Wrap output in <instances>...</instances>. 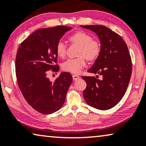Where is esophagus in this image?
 Wrapping results in <instances>:
<instances>
[{"label":"esophagus","mask_w":146,"mask_h":146,"mask_svg":"<svg viewBox=\"0 0 146 146\" xmlns=\"http://www.w3.org/2000/svg\"><path fill=\"white\" fill-rule=\"evenodd\" d=\"M73 79L74 81H76V80H78L79 79V77L77 75H73Z\"/></svg>","instance_id":"1"}]
</instances>
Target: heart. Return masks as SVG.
<instances>
[{
    "instance_id": "heart-1",
    "label": "heart",
    "mask_w": 146,
    "mask_h": 146,
    "mask_svg": "<svg viewBox=\"0 0 146 146\" xmlns=\"http://www.w3.org/2000/svg\"><path fill=\"white\" fill-rule=\"evenodd\" d=\"M71 43L79 46V57L68 59L62 64V69L67 72L78 74L86 65V59L94 61L99 56L101 47L99 42L93 40L89 34L85 32H78L69 38ZM56 53L59 57H64L66 55L67 47L64 42L59 41L56 45Z\"/></svg>"
}]
</instances>
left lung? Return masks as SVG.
Returning a JSON list of instances; mask_svg holds the SVG:
<instances>
[{
	"instance_id": "left-lung-1",
	"label": "left lung",
	"mask_w": 146,
	"mask_h": 146,
	"mask_svg": "<svg viewBox=\"0 0 146 146\" xmlns=\"http://www.w3.org/2000/svg\"><path fill=\"white\" fill-rule=\"evenodd\" d=\"M97 35L101 50L88 72L101 75L82 77L87 83L83 96L89 105L98 110L116 106L126 93L132 75V59L124 40L106 26H81Z\"/></svg>"
}]
</instances>
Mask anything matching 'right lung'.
Masks as SVG:
<instances>
[{"instance_id":"right-lung-1","label":"right lung","mask_w":146,"mask_h":146,"mask_svg":"<svg viewBox=\"0 0 146 146\" xmlns=\"http://www.w3.org/2000/svg\"><path fill=\"white\" fill-rule=\"evenodd\" d=\"M72 28L57 26L39 29L21 43L16 57V75L24 98L34 110L49 114L64 104L73 81L69 73L62 72L54 82L48 74L59 70L56 45Z\"/></svg>"}]
</instances>
